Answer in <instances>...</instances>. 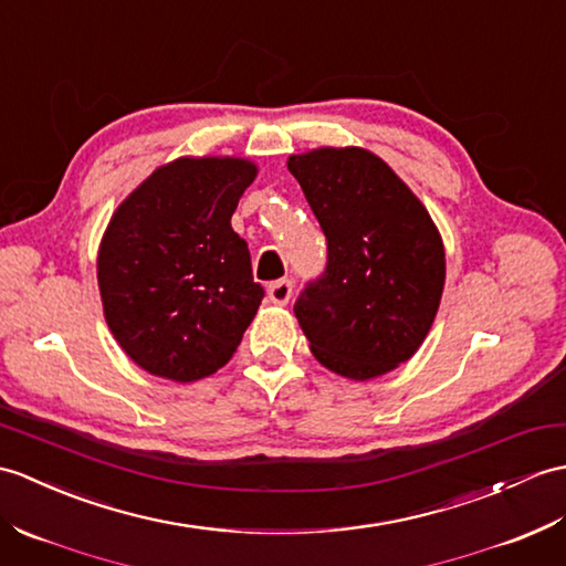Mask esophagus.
Instances as JSON below:
<instances>
[{"label": "esophagus", "mask_w": 566, "mask_h": 566, "mask_svg": "<svg viewBox=\"0 0 566 566\" xmlns=\"http://www.w3.org/2000/svg\"><path fill=\"white\" fill-rule=\"evenodd\" d=\"M292 289H294L292 280L284 277V280L272 282V284L268 286V296H270L272 304L284 306V304H289V298H292Z\"/></svg>", "instance_id": "obj_1"}]
</instances>
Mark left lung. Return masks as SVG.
I'll return each mask as SVG.
<instances>
[{"label":"left lung","instance_id":"obj_1","mask_svg":"<svg viewBox=\"0 0 566 566\" xmlns=\"http://www.w3.org/2000/svg\"><path fill=\"white\" fill-rule=\"evenodd\" d=\"M327 241V262L294 304L311 352L327 369L366 380L396 369L424 343L446 260L424 205L364 149L292 156Z\"/></svg>","mask_w":566,"mask_h":566}]
</instances>
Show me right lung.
<instances>
[{"label":"right lung","mask_w":566,"mask_h":566,"mask_svg":"<svg viewBox=\"0 0 566 566\" xmlns=\"http://www.w3.org/2000/svg\"><path fill=\"white\" fill-rule=\"evenodd\" d=\"M255 166L178 159L117 207L98 251L105 321L144 371L205 378L241 345L265 289L231 217Z\"/></svg>","instance_id":"right-lung-1"}]
</instances>
